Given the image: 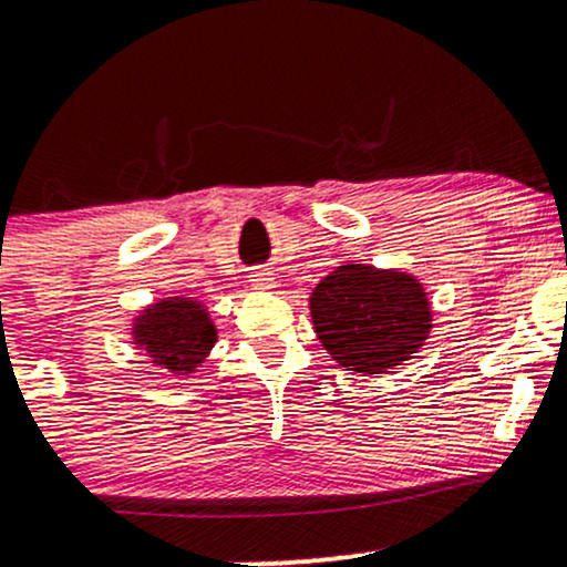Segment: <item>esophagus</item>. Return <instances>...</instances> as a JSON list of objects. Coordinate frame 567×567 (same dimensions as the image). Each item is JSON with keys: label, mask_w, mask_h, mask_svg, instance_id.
I'll list each match as a JSON object with an SVG mask.
<instances>
[{"label": "esophagus", "mask_w": 567, "mask_h": 567, "mask_svg": "<svg viewBox=\"0 0 567 567\" xmlns=\"http://www.w3.org/2000/svg\"><path fill=\"white\" fill-rule=\"evenodd\" d=\"M250 285L256 290H269V288H275V277H271L269 271H252Z\"/></svg>", "instance_id": "esophagus-1"}]
</instances>
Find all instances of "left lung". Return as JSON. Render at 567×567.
I'll return each instance as SVG.
<instances>
[{
    "label": "left lung",
    "instance_id": "1",
    "mask_svg": "<svg viewBox=\"0 0 567 567\" xmlns=\"http://www.w3.org/2000/svg\"><path fill=\"white\" fill-rule=\"evenodd\" d=\"M322 347L341 368L381 373L402 365L432 328L426 292L410 275L347 264L311 292Z\"/></svg>",
    "mask_w": 567,
    "mask_h": 567
}]
</instances>
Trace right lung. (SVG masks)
I'll list each match as a JSON object with an SVG mask.
<instances>
[{"instance_id": "obj_1", "label": "right lung", "mask_w": 567, "mask_h": 567, "mask_svg": "<svg viewBox=\"0 0 567 567\" xmlns=\"http://www.w3.org/2000/svg\"><path fill=\"white\" fill-rule=\"evenodd\" d=\"M135 341L173 373H192L216 343V328L199 303L173 298L143 311Z\"/></svg>"}]
</instances>
